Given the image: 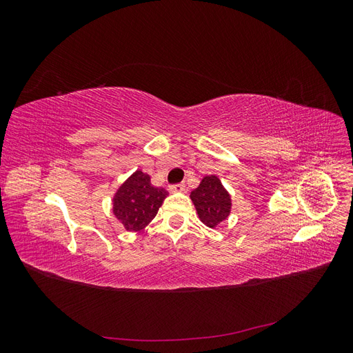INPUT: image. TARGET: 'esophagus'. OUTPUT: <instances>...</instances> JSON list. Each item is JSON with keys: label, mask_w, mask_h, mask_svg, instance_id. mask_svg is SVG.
<instances>
[{"label": "esophagus", "mask_w": 353, "mask_h": 353, "mask_svg": "<svg viewBox=\"0 0 353 353\" xmlns=\"http://www.w3.org/2000/svg\"><path fill=\"white\" fill-rule=\"evenodd\" d=\"M169 191L170 193H183V191H185V185L184 184H174L169 187Z\"/></svg>", "instance_id": "esophagus-1"}]
</instances>
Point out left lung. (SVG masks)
<instances>
[{"label":"left lung","instance_id":"1","mask_svg":"<svg viewBox=\"0 0 353 353\" xmlns=\"http://www.w3.org/2000/svg\"><path fill=\"white\" fill-rule=\"evenodd\" d=\"M190 197L194 203L200 221L209 228L218 227L230 216L231 196L215 175L203 178L200 185L191 191Z\"/></svg>","mask_w":353,"mask_h":353}]
</instances>
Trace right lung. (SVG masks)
<instances>
[{
	"mask_svg": "<svg viewBox=\"0 0 353 353\" xmlns=\"http://www.w3.org/2000/svg\"><path fill=\"white\" fill-rule=\"evenodd\" d=\"M166 196L165 188L150 183V175L137 170L116 191L113 213L126 231H141L156 216Z\"/></svg>",
	"mask_w": 353,
	"mask_h": 353,
	"instance_id": "obj_1",
	"label": "right lung"
}]
</instances>
